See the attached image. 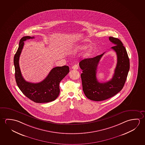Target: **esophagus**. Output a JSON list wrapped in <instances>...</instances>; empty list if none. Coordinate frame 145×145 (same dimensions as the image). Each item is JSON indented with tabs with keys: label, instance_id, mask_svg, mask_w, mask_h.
Segmentation results:
<instances>
[{
	"label": "esophagus",
	"instance_id": "obj_1",
	"mask_svg": "<svg viewBox=\"0 0 145 145\" xmlns=\"http://www.w3.org/2000/svg\"><path fill=\"white\" fill-rule=\"evenodd\" d=\"M72 69H74V70H77V69H78V65L75 64L73 65L72 67Z\"/></svg>",
	"mask_w": 145,
	"mask_h": 145
}]
</instances>
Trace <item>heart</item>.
I'll use <instances>...</instances> for the list:
<instances>
[{"mask_svg":"<svg viewBox=\"0 0 145 145\" xmlns=\"http://www.w3.org/2000/svg\"><path fill=\"white\" fill-rule=\"evenodd\" d=\"M87 48H88V45H85V44H81V45L76 46V48H75V50H85ZM93 52V50L91 48H89L84 53V57H90V56L92 55Z\"/></svg>","mask_w":145,"mask_h":145,"instance_id":"1","label":"heart"}]
</instances>
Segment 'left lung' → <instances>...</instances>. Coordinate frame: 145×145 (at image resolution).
Listing matches in <instances>:
<instances>
[{
  "mask_svg": "<svg viewBox=\"0 0 145 145\" xmlns=\"http://www.w3.org/2000/svg\"><path fill=\"white\" fill-rule=\"evenodd\" d=\"M114 46L112 49L116 52L117 62L112 78L106 82L97 79V71L100 60L104 53L93 58L83 59L79 63L82 70L81 74L83 92L89 100L101 101L116 95L123 88L129 70V59L125 48L118 38L109 37Z\"/></svg>",
  "mask_w": 145,
  "mask_h": 145,
  "instance_id": "8db88e82",
  "label": "left lung"
}]
</instances>
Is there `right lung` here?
<instances>
[{
  "label": "right lung",
  "instance_id": "1",
  "mask_svg": "<svg viewBox=\"0 0 145 145\" xmlns=\"http://www.w3.org/2000/svg\"><path fill=\"white\" fill-rule=\"evenodd\" d=\"M34 38V37L27 36L20 39L19 48L14 59L15 79L20 89L29 99L37 103L50 102L56 100L59 95V82L69 73V67L64 66L54 68L48 76L39 83H31L25 80L20 68V56L23 48L24 41Z\"/></svg>",
  "mask_w": 145,
  "mask_h": 145
}]
</instances>
